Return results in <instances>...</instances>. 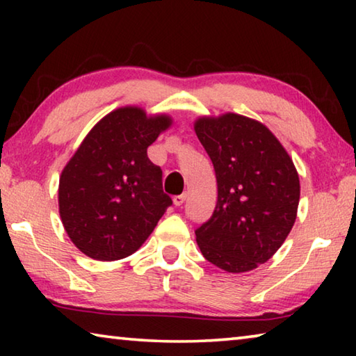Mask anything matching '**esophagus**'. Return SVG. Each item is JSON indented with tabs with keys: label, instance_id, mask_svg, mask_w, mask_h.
<instances>
[{
	"label": "esophagus",
	"instance_id": "obj_1",
	"mask_svg": "<svg viewBox=\"0 0 356 356\" xmlns=\"http://www.w3.org/2000/svg\"><path fill=\"white\" fill-rule=\"evenodd\" d=\"M185 200H186V193H182V195H179V196H174V200H172V202H174V206H182V204L185 202Z\"/></svg>",
	"mask_w": 356,
	"mask_h": 356
}]
</instances>
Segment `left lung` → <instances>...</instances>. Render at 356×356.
I'll use <instances>...</instances> for the list:
<instances>
[{"label":"left lung","instance_id":"left-lung-1","mask_svg":"<svg viewBox=\"0 0 356 356\" xmlns=\"http://www.w3.org/2000/svg\"><path fill=\"white\" fill-rule=\"evenodd\" d=\"M195 131L212 160L218 200L196 229L202 256L229 273L267 262L297 218L298 172L287 150L256 119L236 113L201 116Z\"/></svg>","mask_w":356,"mask_h":356}]
</instances>
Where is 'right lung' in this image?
Segmentation results:
<instances>
[{
	"instance_id": "obj_1",
	"label": "right lung",
	"mask_w": 356,
	"mask_h": 356,
	"mask_svg": "<svg viewBox=\"0 0 356 356\" xmlns=\"http://www.w3.org/2000/svg\"><path fill=\"white\" fill-rule=\"evenodd\" d=\"M168 114L122 106L94 125L64 166L58 204L78 250L95 261H119L141 248L171 206L161 170L147 147L171 127Z\"/></svg>"
}]
</instances>
